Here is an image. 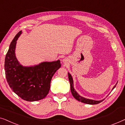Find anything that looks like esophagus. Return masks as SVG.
<instances>
[{
  "mask_svg": "<svg viewBox=\"0 0 125 125\" xmlns=\"http://www.w3.org/2000/svg\"><path fill=\"white\" fill-rule=\"evenodd\" d=\"M65 59L63 60V62H65Z\"/></svg>",
  "mask_w": 125,
  "mask_h": 125,
  "instance_id": "obj_1",
  "label": "esophagus"
}]
</instances>
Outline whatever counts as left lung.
Masks as SVG:
<instances>
[{"mask_svg": "<svg viewBox=\"0 0 125 125\" xmlns=\"http://www.w3.org/2000/svg\"><path fill=\"white\" fill-rule=\"evenodd\" d=\"M68 78H69V83L70 84H71V93L72 94L73 96L74 97V98L75 99H76L78 101H80L81 102H83V103L86 104H89V105H95V104H98L100 102H101L102 101L104 100H100V101H95V100H90V99H88V98H86L85 97H82L81 95H79L77 92L76 90H75L74 86H73V78L72 77L71 74H70L69 73H68ZM118 83V82H117ZM117 83L116 84L114 85L113 88L112 90H113L115 87L116 86V85L117 84Z\"/></svg>", "mask_w": 125, "mask_h": 125, "instance_id": "1", "label": "left lung"}]
</instances>
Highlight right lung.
Wrapping results in <instances>:
<instances>
[{
    "mask_svg": "<svg viewBox=\"0 0 125 125\" xmlns=\"http://www.w3.org/2000/svg\"><path fill=\"white\" fill-rule=\"evenodd\" d=\"M21 33L20 31L15 36L6 54L4 62L6 79L11 89L20 98L27 101H36L44 98L48 94L51 80L61 67V63L58 60L31 66L20 64L15 55V48Z\"/></svg>",
    "mask_w": 125,
    "mask_h": 125,
    "instance_id": "1",
    "label": "right lung"
}]
</instances>
